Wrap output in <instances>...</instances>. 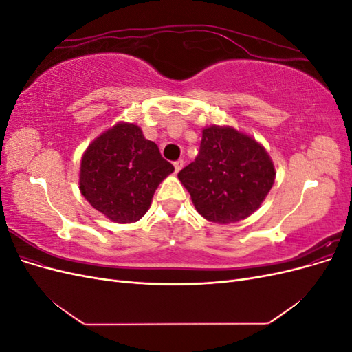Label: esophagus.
Returning <instances> with one entry per match:
<instances>
[{"label": "esophagus", "instance_id": "obj_1", "mask_svg": "<svg viewBox=\"0 0 352 352\" xmlns=\"http://www.w3.org/2000/svg\"><path fill=\"white\" fill-rule=\"evenodd\" d=\"M173 166H175V172L176 173L180 172V170H182V167H184V160H177V162L173 163Z\"/></svg>", "mask_w": 352, "mask_h": 352}]
</instances>
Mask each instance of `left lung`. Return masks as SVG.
I'll list each match as a JSON object with an SVG mask.
<instances>
[{
    "label": "left lung",
    "instance_id": "1",
    "mask_svg": "<svg viewBox=\"0 0 352 352\" xmlns=\"http://www.w3.org/2000/svg\"><path fill=\"white\" fill-rule=\"evenodd\" d=\"M177 177L202 217L228 225L260 208L276 170L269 153L254 138L232 126L212 124L202 129L195 162Z\"/></svg>",
    "mask_w": 352,
    "mask_h": 352
}]
</instances>
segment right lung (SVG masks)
<instances>
[{"mask_svg": "<svg viewBox=\"0 0 352 352\" xmlns=\"http://www.w3.org/2000/svg\"><path fill=\"white\" fill-rule=\"evenodd\" d=\"M175 172L140 126L119 122L89 144L80 160L79 189L114 223H135L150 208L158 185Z\"/></svg>", "mask_w": 352, "mask_h": 352, "instance_id": "obj_1", "label": "right lung"}]
</instances>
